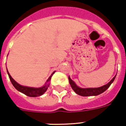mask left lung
<instances>
[{"instance_id": "obj_1", "label": "left lung", "mask_w": 126, "mask_h": 126, "mask_svg": "<svg viewBox=\"0 0 126 126\" xmlns=\"http://www.w3.org/2000/svg\"><path fill=\"white\" fill-rule=\"evenodd\" d=\"M116 78V76L114 77L113 79H112L110 81L108 84L104 85V86L99 87V88H80L77 86V84H75L71 78L69 77V81L71 85V88L74 90V92L77 94L79 95L84 96V97H87V96H95L98 95L99 94L103 93L105 91L107 90L108 88H109L110 84L113 82L114 79Z\"/></svg>"}]
</instances>
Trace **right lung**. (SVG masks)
Listing matches in <instances>:
<instances>
[{"label": "right lung", "mask_w": 126, "mask_h": 126, "mask_svg": "<svg viewBox=\"0 0 126 126\" xmlns=\"http://www.w3.org/2000/svg\"><path fill=\"white\" fill-rule=\"evenodd\" d=\"M7 73H8V75L11 82H12L13 86H14V88L17 91L21 92V93L24 94L25 95H26L29 96V97H37V96L42 95V94H44L46 92L47 88L49 87V84H50V80H51V77H52V75L54 74L55 72H53L51 74V76L49 77V79H47V81H46L45 85L42 86V87H41V88H32V87H27V86H21L20 84H19L18 83H17L12 79V77L10 76L8 70H7Z\"/></svg>", "instance_id": "right-lung-1"}]
</instances>
